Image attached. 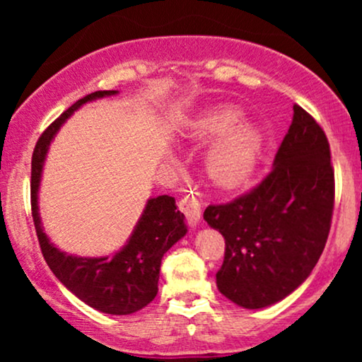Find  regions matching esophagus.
<instances>
[{
	"label": "esophagus",
	"instance_id": "esophagus-1",
	"mask_svg": "<svg viewBox=\"0 0 362 362\" xmlns=\"http://www.w3.org/2000/svg\"><path fill=\"white\" fill-rule=\"evenodd\" d=\"M180 211L185 214V219L187 223L190 224V226L195 228L199 226V223H201L202 219V201L197 197H185L180 201Z\"/></svg>",
	"mask_w": 362,
	"mask_h": 362
}]
</instances>
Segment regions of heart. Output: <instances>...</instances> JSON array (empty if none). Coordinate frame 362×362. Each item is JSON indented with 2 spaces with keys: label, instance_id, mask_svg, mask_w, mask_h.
Returning <instances> with one entry per match:
<instances>
[{
  "label": "heart",
  "instance_id": "heart-1",
  "mask_svg": "<svg viewBox=\"0 0 362 362\" xmlns=\"http://www.w3.org/2000/svg\"><path fill=\"white\" fill-rule=\"evenodd\" d=\"M233 107H216L199 117L192 127V138L202 143H218L209 149L206 168L216 185L233 189L242 185L255 170L260 151V132L252 122H240Z\"/></svg>",
  "mask_w": 362,
  "mask_h": 362
}]
</instances>
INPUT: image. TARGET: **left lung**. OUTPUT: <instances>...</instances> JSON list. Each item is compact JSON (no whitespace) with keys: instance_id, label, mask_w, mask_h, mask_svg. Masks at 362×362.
I'll return each mask as SVG.
<instances>
[{"instance_id":"8db88e82","label":"left lung","mask_w":362,"mask_h":362,"mask_svg":"<svg viewBox=\"0 0 362 362\" xmlns=\"http://www.w3.org/2000/svg\"><path fill=\"white\" fill-rule=\"evenodd\" d=\"M293 110L272 172L250 192L204 211L226 243L218 289L248 310L271 306L303 284L330 231L335 182L328 139L308 112Z\"/></svg>"}]
</instances>
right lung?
I'll use <instances>...</instances> for the list:
<instances>
[{"label": "right lung", "mask_w": 362, "mask_h": 362, "mask_svg": "<svg viewBox=\"0 0 362 362\" xmlns=\"http://www.w3.org/2000/svg\"><path fill=\"white\" fill-rule=\"evenodd\" d=\"M117 93V90H103L86 95L45 129L32 155L30 197L40 250L54 276L91 308L109 315H131L155 300L161 259L187 233L185 216L177 209L175 199L170 195L148 199L127 243L110 257H76L61 252L44 233L37 204L45 155L59 127L85 103Z\"/></svg>", "instance_id": "right-lung-1"}]
</instances>
